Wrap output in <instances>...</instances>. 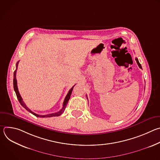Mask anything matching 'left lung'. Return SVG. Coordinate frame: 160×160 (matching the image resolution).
<instances>
[{"label": "left lung", "instance_id": "1", "mask_svg": "<svg viewBox=\"0 0 160 160\" xmlns=\"http://www.w3.org/2000/svg\"><path fill=\"white\" fill-rule=\"evenodd\" d=\"M135 60H136V61H137V63H138V66H139V68H141V69H142V66H141V64L139 63V61H138V58H135Z\"/></svg>", "mask_w": 160, "mask_h": 160}]
</instances>
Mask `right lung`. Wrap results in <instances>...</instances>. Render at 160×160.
I'll use <instances>...</instances> for the list:
<instances>
[{
  "label": "right lung",
  "mask_w": 160,
  "mask_h": 160,
  "mask_svg": "<svg viewBox=\"0 0 160 160\" xmlns=\"http://www.w3.org/2000/svg\"><path fill=\"white\" fill-rule=\"evenodd\" d=\"M18 62H19V61L16 63V70L14 71V79H13V86H14V91H15V92H16V96H17V98H18V101H19V102H20V104H21V105L23 107V108H25L28 111H29L30 112H31L32 114H33V115H35V117H40V118H47V117H58V116H60L61 114L64 111V110H65V108H66V106H67V104H68V101H69V99H70V96H71V94H72V90H73V87H74V86L75 85H74L70 90H69V92H68V94L66 95V98H65V99H64V102H63V105H62V109L59 111H58V112H55V113H52V114H49V115H38V114H36V113H35V112H33V111H32L27 106H26V104H25V102H23V101H22V98H21V96H20V94H19V91H18V86H17V80H16V71H17V68H18Z\"/></svg>",
  "instance_id": "obj_1"
}]
</instances>
